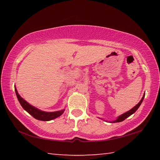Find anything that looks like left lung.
<instances>
[{
  "mask_svg": "<svg viewBox=\"0 0 160 160\" xmlns=\"http://www.w3.org/2000/svg\"><path fill=\"white\" fill-rule=\"evenodd\" d=\"M144 97H145V94H144V95H143V97H142V99L140 100V101L139 102L138 104L136 105V106L134 107L133 108H132V109H131V110L128 111V112H127L126 113H123V114L121 115L120 116H118V118L116 119V121H112V123H117V122H121V121H123L125 120V119H126V118H128V116H131V115H132V113H134L135 112H136L137 109H138L139 107L140 106V104H141V103L142 102V101H143V99H144Z\"/></svg>",
  "mask_w": 160,
  "mask_h": 160,
  "instance_id": "obj_1",
  "label": "left lung"
}]
</instances>
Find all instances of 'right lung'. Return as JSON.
I'll return each instance as SVG.
<instances>
[{
    "mask_svg": "<svg viewBox=\"0 0 160 160\" xmlns=\"http://www.w3.org/2000/svg\"><path fill=\"white\" fill-rule=\"evenodd\" d=\"M16 95L18 99L19 102L20 103L21 106L25 110H26L29 114H31L34 118L37 119V120L40 121H50L60 116L62 113H63L64 109L61 111H58V112H42L41 110H39L37 108L34 107L29 104V103L27 102L25 99H23L22 97L20 96V94H18L16 88H15Z\"/></svg>",
    "mask_w": 160,
    "mask_h": 160,
    "instance_id": "right-lung-1",
    "label": "right lung"
}]
</instances>
